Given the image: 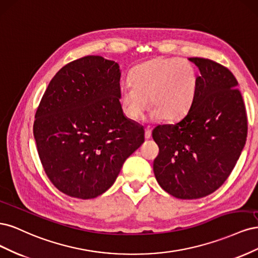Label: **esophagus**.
<instances>
[{
	"instance_id": "1",
	"label": "esophagus",
	"mask_w": 258,
	"mask_h": 258,
	"mask_svg": "<svg viewBox=\"0 0 258 258\" xmlns=\"http://www.w3.org/2000/svg\"><path fill=\"white\" fill-rule=\"evenodd\" d=\"M151 137H152V129L146 128L145 129V139L148 140V139H151Z\"/></svg>"
}]
</instances>
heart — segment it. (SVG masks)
<instances>
[{"mask_svg":"<svg viewBox=\"0 0 258 258\" xmlns=\"http://www.w3.org/2000/svg\"><path fill=\"white\" fill-rule=\"evenodd\" d=\"M196 93L197 73L190 62L158 58L134 69L130 85L120 89L119 105L127 118L139 120L150 98L154 107L152 118L176 120L189 111Z\"/></svg>","mask_w":258,"mask_h":258,"instance_id":"1","label":"heart"}]
</instances>
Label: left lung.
I'll return each mask as SVG.
<instances>
[{
  "instance_id": "left-lung-1",
  "label": "left lung",
  "mask_w": 258,
  "mask_h": 258,
  "mask_svg": "<svg viewBox=\"0 0 258 258\" xmlns=\"http://www.w3.org/2000/svg\"><path fill=\"white\" fill-rule=\"evenodd\" d=\"M199 69L189 111L175 123L153 130L159 147L156 179L171 196L198 199L224 184L243 150L247 117L238 82L229 70L206 58H189Z\"/></svg>"
}]
</instances>
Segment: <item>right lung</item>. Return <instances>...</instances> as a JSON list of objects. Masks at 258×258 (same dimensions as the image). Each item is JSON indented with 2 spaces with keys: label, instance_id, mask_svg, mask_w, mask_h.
<instances>
[{
  "label": "right lung",
  "instance_id": "add662e5",
  "mask_svg": "<svg viewBox=\"0 0 258 258\" xmlns=\"http://www.w3.org/2000/svg\"><path fill=\"white\" fill-rule=\"evenodd\" d=\"M119 80L115 61L86 56L59 70L38 104V156L53 186L70 197L102 195L144 142V129L120 108Z\"/></svg>",
  "mask_w": 258,
  "mask_h": 258
}]
</instances>
